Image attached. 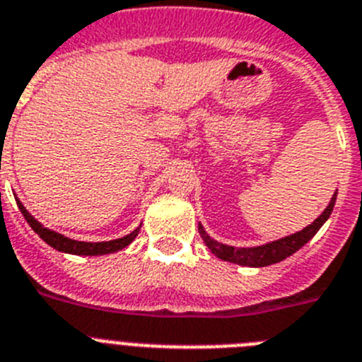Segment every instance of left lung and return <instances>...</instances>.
<instances>
[{"instance_id":"obj_1","label":"left lung","mask_w":362,"mask_h":362,"mask_svg":"<svg viewBox=\"0 0 362 362\" xmlns=\"http://www.w3.org/2000/svg\"><path fill=\"white\" fill-rule=\"evenodd\" d=\"M335 200H337V193H333L332 200H329L328 207L325 211L320 213L319 218H315L310 226L303 229V231H297L293 235H288L284 238H279V240L268 242L264 246H255V247H233L228 246V244H222V242L213 240L209 235L206 233L202 224H199V233L202 237V240L206 242V246L211 250V253L215 257L222 260H228V262L240 264V266H250V268H264V266H269V264H276L281 260L288 259L290 255H293L295 251H298L300 247L306 244V242L312 240L315 237V233L322 228L326 220L329 218L333 211V206H335Z\"/></svg>"}]
</instances>
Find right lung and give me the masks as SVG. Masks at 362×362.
<instances>
[{"label":"right lung","instance_id":"right-lung-1","mask_svg":"<svg viewBox=\"0 0 362 362\" xmlns=\"http://www.w3.org/2000/svg\"><path fill=\"white\" fill-rule=\"evenodd\" d=\"M18 207L20 211L23 213L25 220L29 222L30 228L34 229V233L40 235L42 240H45L50 247H54L58 251H64V253H71V255H87V257H96V255H109V253H115V251H120L124 247H127L131 242L136 238L140 228H136L133 233L125 235L122 238H116V240H107V242H80L72 240V238L64 237V235L56 233L52 229L43 228L33 215H30L27 209H25L23 204L18 200Z\"/></svg>","mask_w":362,"mask_h":362}]
</instances>
